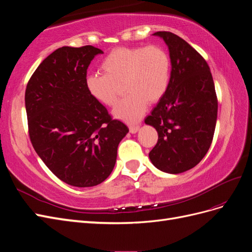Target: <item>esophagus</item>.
<instances>
[{
    "instance_id": "34e87169",
    "label": "esophagus",
    "mask_w": 252,
    "mask_h": 252,
    "mask_svg": "<svg viewBox=\"0 0 252 252\" xmlns=\"http://www.w3.org/2000/svg\"><path fill=\"white\" fill-rule=\"evenodd\" d=\"M129 129H130V132L131 133H135V132L139 131L140 125L139 124H131L130 126H129Z\"/></svg>"
}]
</instances>
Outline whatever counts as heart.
<instances>
[{"mask_svg":"<svg viewBox=\"0 0 252 252\" xmlns=\"http://www.w3.org/2000/svg\"><path fill=\"white\" fill-rule=\"evenodd\" d=\"M101 69L103 73L86 75L89 94L98 103L113 106L123 85L128 94L114 107L113 114L135 122L148 102L156 103L165 94L170 79V58L158 45L121 47L106 56Z\"/></svg>","mask_w":252,"mask_h":252,"instance_id":"b5f03b06","label":"heart"}]
</instances>
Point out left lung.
Wrapping results in <instances>:
<instances>
[{
  "mask_svg": "<svg viewBox=\"0 0 252 252\" xmlns=\"http://www.w3.org/2000/svg\"><path fill=\"white\" fill-rule=\"evenodd\" d=\"M169 49L170 80L165 94L145 123L158 131L149 158L158 169L181 173L193 168L207 154L218 117V97L205 59L179 35L158 32Z\"/></svg>",
  "mask_w": 252,
  "mask_h": 252,
  "instance_id": "left-lung-1",
  "label": "left lung"
}]
</instances>
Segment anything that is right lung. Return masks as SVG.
I'll return each instance as SVG.
<instances>
[{
  "instance_id": "right-lung-1",
  "label": "right lung",
  "mask_w": 252,
  "mask_h": 252,
  "mask_svg": "<svg viewBox=\"0 0 252 252\" xmlns=\"http://www.w3.org/2000/svg\"><path fill=\"white\" fill-rule=\"evenodd\" d=\"M98 53L91 45L57 49L36 68L25 91L35 152L53 174L75 187L95 186L109 177L119 143L129 131L86 89L87 68Z\"/></svg>"
}]
</instances>
